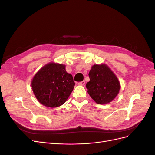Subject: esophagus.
I'll use <instances>...</instances> for the list:
<instances>
[{"instance_id":"esophagus-1","label":"esophagus","mask_w":155,"mask_h":155,"mask_svg":"<svg viewBox=\"0 0 155 155\" xmlns=\"http://www.w3.org/2000/svg\"><path fill=\"white\" fill-rule=\"evenodd\" d=\"M85 81H81V82H79V83H78V85H82V86H83L84 85H85Z\"/></svg>"}]
</instances>
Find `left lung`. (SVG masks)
I'll return each mask as SVG.
<instances>
[{"label": "left lung", "instance_id": "left-lung-1", "mask_svg": "<svg viewBox=\"0 0 155 155\" xmlns=\"http://www.w3.org/2000/svg\"><path fill=\"white\" fill-rule=\"evenodd\" d=\"M88 93L97 104L110 103L118 95L120 84L116 75L106 64H94L88 74Z\"/></svg>", "mask_w": 155, "mask_h": 155}]
</instances>
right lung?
<instances>
[{
	"mask_svg": "<svg viewBox=\"0 0 155 155\" xmlns=\"http://www.w3.org/2000/svg\"><path fill=\"white\" fill-rule=\"evenodd\" d=\"M75 83L65 65L50 63L36 73L31 87L36 98L43 105L54 108L62 105L72 92Z\"/></svg>",
	"mask_w": 155,
	"mask_h": 155,
	"instance_id": "right-lung-1",
	"label": "right lung"
}]
</instances>
